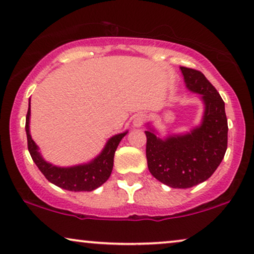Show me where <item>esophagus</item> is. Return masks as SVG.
I'll use <instances>...</instances> for the list:
<instances>
[{
	"instance_id": "34e87169",
	"label": "esophagus",
	"mask_w": 254,
	"mask_h": 254,
	"mask_svg": "<svg viewBox=\"0 0 254 254\" xmlns=\"http://www.w3.org/2000/svg\"><path fill=\"white\" fill-rule=\"evenodd\" d=\"M145 121H146V115L138 114V115H136V116L133 117L132 124H133L134 127H140L141 125L145 123Z\"/></svg>"
}]
</instances>
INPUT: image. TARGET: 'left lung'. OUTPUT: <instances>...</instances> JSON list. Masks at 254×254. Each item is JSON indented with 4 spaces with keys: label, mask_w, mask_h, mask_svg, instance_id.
<instances>
[{
    "label": "left lung",
    "mask_w": 254,
    "mask_h": 254,
    "mask_svg": "<svg viewBox=\"0 0 254 254\" xmlns=\"http://www.w3.org/2000/svg\"><path fill=\"white\" fill-rule=\"evenodd\" d=\"M186 87L200 95L204 110L201 123L186 133L160 138L147 123L146 158L153 177L172 188H190L214 174L228 147L225 104L216 88L196 69L180 67Z\"/></svg>",
    "instance_id": "left-lung-1"
}]
</instances>
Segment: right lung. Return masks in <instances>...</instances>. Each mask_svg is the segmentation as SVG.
<instances>
[{
	"mask_svg": "<svg viewBox=\"0 0 254 254\" xmlns=\"http://www.w3.org/2000/svg\"><path fill=\"white\" fill-rule=\"evenodd\" d=\"M30 102L25 120V131L28 137V148L32 160L51 184L69 191H92L102 186L109 179L114 166V155L116 148L125 134L129 131L115 134L108 139L106 146L93 160L86 164L69 167H59L47 162L42 157L39 147L30 134Z\"/></svg>",
	"mask_w": 254,
	"mask_h": 254,
	"instance_id": "right-lung-1",
	"label": "right lung"
}]
</instances>
